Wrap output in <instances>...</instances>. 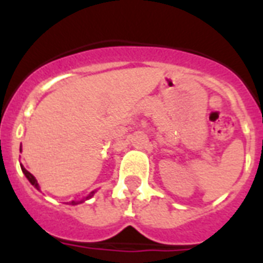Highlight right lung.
<instances>
[{
	"mask_svg": "<svg viewBox=\"0 0 263 263\" xmlns=\"http://www.w3.org/2000/svg\"><path fill=\"white\" fill-rule=\"evenodd\" d=\"M20 152H22V146H20ZM20 168H22L23 173H24V176H26V177H27V180H28V181H30V183L32 184V185H34V187L36 188V190H38V191H41V187H39V184H38V180L35 179L34 176L31 175V173L28 172V171H27V169L24 168V166H23L22 164H20ZM95 192H97V190H94V191H91L90 194H88V195L86 196V198H83V199H80V200H72V202H69V204H73V206H75V204H80V203H83L84 200H87V199H90V198H92V196H94V194H95Z\"/></svg>",
	"mask_w": 263,
	"mask_h": 263,
	"instance_id": "add662e5",
	"label": "right lung"
}]
</instances>
